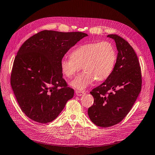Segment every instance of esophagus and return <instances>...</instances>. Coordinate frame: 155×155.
<instances>
[{"label":"esophagus","instance_id":"1","mask_svg":"<svg viewBox=\"0 0 155 155\" xmlns=\"http://www.w3.org/2000/svg\"><path fill=\"white\" fill-rule=\"evenodd\" d=\"M75 93H76L77 96H81L82 95L84 94L85 92H84V91H78V90H76V92H75Z\"/></svg>","mask_w":155,"mask_h":155}]
</instances>
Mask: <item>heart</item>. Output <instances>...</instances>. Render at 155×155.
<instances>
[{
  "label": "heart",
  "mask_w": 155,
  "mask_h": 155,
  "mask_svg": "<svg viewBox=\"0 0 155 155\" xmlns=\"http://www.w3.org/2000/svg\"><path fill=\"white\" fill-rule=\"evenodd\" d=\"M117 58L114 45L108 41L83 44L74 48L70 57L60 61L61 70L67 77H71L82 68L84 72L70 82L77 90H84L96 80L107 78L114 69Z\"/></svg>",
  "instance_id": "b5f03b06"
}]
</instances>
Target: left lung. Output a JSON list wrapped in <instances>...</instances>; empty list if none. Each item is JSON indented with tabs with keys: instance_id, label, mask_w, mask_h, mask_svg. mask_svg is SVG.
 <instances>
[{
	"instance_id": "left-lung-1",
	"label": "left lung",
	"mask_w": 155,
	"mask_h": 155,
	"mask_svg": "<svg viewBox=\"0 0 155 155\" xmlns=\"http://www.w3.org/2000/svg\"><path fill=\"white\" fill-rule=\"evenodd\" d=\"M118 50L113 72L90 94L94 98L88 114L96 125L106 128L122 121L130 112L141 89L140 63L133 48L117 35H109Z\"/></svg>"
}]
</instances>
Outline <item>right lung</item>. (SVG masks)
<instances>
[{
	"label": "right lung",
	"instance_id": "right-lung-1",
	"mask_svg": "<svg viewBox=\"0 0 155 155\" xmlns=\"http://www.w3.org/2000/svg\"><path fill=\"white\" fill-rule=\"evenodd\" d=\"M88 35L45 30L28 38L15 56L10 83L22 111L31 120L56 118L74 90L63 78L60 61L71 47Z\"/></svg>",
	"mask_w": 155,
	"mask_h": 155
}]
</instances>
